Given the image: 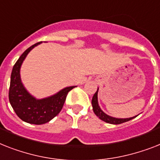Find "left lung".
<instances>
[{
  "mask_svg": "<svg viewBox=\"0 0 160 160\" xmlns=\"http://www.w3.org/2000/svg\"><path fill=\"white\" fill-rule=\"evenodd\" d=\"M98 89L97 90L94 94L93 96V98H92V106H93V110L94 112V113L97 117H98L99 119H101L102 121L105 122L107 123H110V124H121V123L126 122H128V121L132 120L133 118H135L136 117H133V118H112V117H110L107 114H105L102 110L100 109V108L98 106Z\"/></svg>",
  "mask_w": 160,
  "mask_h": 160,
  "instance_id": "8db88e82",
  "label": "left lung"
}]
</instances>
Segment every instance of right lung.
Returning <instances> with one entry per match:
<instances>
[{
    "instance_id": "1",
    "label": "right lung",
    "mask_w": 160,
    "mask_h": 160,
    "mask_svg": "<svg viewBox=\"0 0 160 160\" xmlns=\"http://www.w3.org/2000/svg\"><path fill=\"white\" fill-rule=\"evenodd\" d=\"M41 42L32 45L17 60L12 69L9 89V100L17 116L24 122L35 125L48 122L55 118L62 109L68 92L76 87H67L55 95L42 99H36L24 89L19 75L22 62L28 53Z\"/></svg>"
}]
</instances>
